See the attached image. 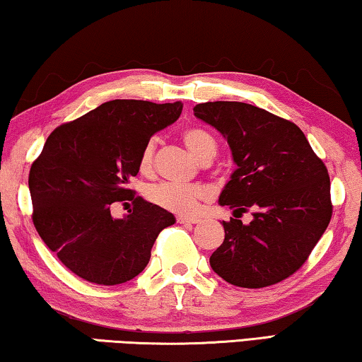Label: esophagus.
<instances>
[{"instance_id":"obj_1","label":"esophagus","mask_w":362,"mask_h":362,"mask_svg":"<svg viewBox=\"0 0 362 362\" xmlns=\"http://www.w3.org/2000/svg\"><path fill=\"white\" fill-rule=\"evenodd\" d=\"M177 221H179L180 224H198L199 223L198 218H188V216H179Z\"/></svg>"}]
</instances>
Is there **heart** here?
Returning <instances> with one entry per match:
<instances>
[{
	"label": "heart",
	"instance_id": "heart-1",
	"mask_svg": "<svg viewBox=\"0 0 362 362\" xmlns=\"http://www.w3.org/2000/svg\"><path fill=\"white\" fill-rule=\"evenodd\" d=\"M182 139L185 146L195 154V158L202 163H209L218 151L216 139L203 128H187L183 129ZM154 153L156 141L149 139L139 154V170L149 174L154 169ZM204 190L199 185H180V183L163 182L149 188V198L156 204L163 206L169 211L190 214L197 209L199 199L203 198Z\"/></svg>",
	"mask_w": 362,
	"mask_h": 362
}]
</instances>
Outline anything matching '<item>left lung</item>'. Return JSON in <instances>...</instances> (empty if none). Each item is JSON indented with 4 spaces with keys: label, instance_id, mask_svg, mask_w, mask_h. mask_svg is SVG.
Here are the masks:
<instances>
[{
    "label": "left lung",
    "instance_id": "8db88e82",
    "mask_svg": "<svg viewBox=\"0 0 362 362\" xmlns=\"http://www.w3.org/2000/svg\"><path fill=\"white\" fill-rule=\"evenodd\" d=\"M195 117L228 139L237 169L221 206L252 211L250 224L223 221L224 242L209 265L224 281L265 288L304 265L332 219L325 164L293 122L244 102H204ZM234 211V213H235Z\"/></svg>",
    "mask_w": 362,
    "mask_h": 362
}]
</instances>
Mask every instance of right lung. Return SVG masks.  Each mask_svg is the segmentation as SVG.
<instances>
[{
	"label": "right lung",
	"instance_id": "right-lung-1",
	"mask_svg": "<svg viewBox=\"0 0 362 362\" xmlns=\"http://www.w3.org/2000/svg\"><path fill=\"white\" fill-rule=\"evenodd\" d=\"M182 107L109 100L47 138L29 174L32 221L48 249L79 278L104 286L129 281L146 268L160 230L175 223L172 213L134 197L128 183L139 172L144 144L172 125ZM115 201H132L134 211L113 218Z\"/></svg>",
	"mask_w": 362,
	"mask_h": 362
}]
</instances>
